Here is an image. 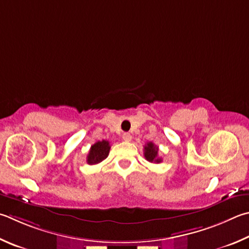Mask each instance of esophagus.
<instances>
[{
  "label": "esophagus",
  "mask_w": 249,
  "mask_h": 249,
  "mask_svg": "<svg viewBox=\"0 0 249 249\" xmlns=\"http://www.w3.org/2000/svg\"><path fill=\"white\" fill-rule=\"evenodd\" d=\"M123 139L125 140V142H130V140H132V135H130L129 133H124Z\"/></svg>",
  "instance_id": "34e87169"
}]
</instances>
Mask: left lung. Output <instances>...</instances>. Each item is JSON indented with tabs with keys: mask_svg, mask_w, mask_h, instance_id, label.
<instances>
[{
	"mask_svg": "<svg viewBox=\"0 0 249 249\" xmlns=\"http://www.w3.org/2000/svg\"><path fill=\"white\" fill-rule=\"evenodd\" d=\"M158 147L153 142H147L143 149V156L146 160L149 162H155V163H160L162 161L161 158L158 156Z\"/></svg>",
	"mask_w": 249,
	"mask_h": 249,
	"instance_id": "8db88e82",
	"label": "left lung"
}]
</instances>
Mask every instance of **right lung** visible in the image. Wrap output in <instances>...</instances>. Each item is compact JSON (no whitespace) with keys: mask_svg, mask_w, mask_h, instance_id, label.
I'll use <instances>...</instances> for the list:
<instances>
[{"mask_svg":"<svg viewBox=\"0 0 249 249\" xmlns=\"http://www.w3.org/2000/svg\"><path fill=\"white\" fill-rule=\"evenodd\" d=\"M110 148V142L107 140H101L93 143L87 156V163L90 165L100 163L109 156Z\"/></svg>","mask_w":249,"mask_h":249,"instance_id":"right-lung-1","label":"right lung"}]
</instances>
